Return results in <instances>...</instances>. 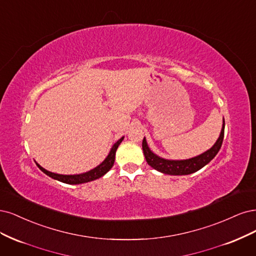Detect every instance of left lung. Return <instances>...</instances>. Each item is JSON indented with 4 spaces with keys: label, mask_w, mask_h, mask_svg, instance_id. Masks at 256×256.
<instances>
[{
    "label": "left lung",
    "mask_w": 256,
    "mask_h": 256,
    "mask_svg": "<svg viewBox=\"0 0 256 256\" xmlns=\"http://www.w3.org/2000/svg\"><path fill=\"white\" fill-rule=\"evenodd\" d=\"M224 126L226 124H224H224H222L220 136L216 142V144H214L210 150L196 156V158L184 160H164L160 158V156L154 154L150 150V148L148 146L146 138H144L142 150H144L146 160L152 168L162 173H164V174H170V176L190 174V173H194L203 168L205 164H208L217 155L222 146V142H224Z\"/></svg>",
    "instance_id": "obj_1"
}]
</instances>
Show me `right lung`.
Masks as SVG:
<instances>
[{
	"instance_id": "right-lung-1",
	"label": "right lung",
	"mask_w": 256,
	"mask_h": 256,
	"mask_svg": "<svg viewBox=\"0 0 256 256\" xmlns=\"http://www.w3.org/2000/svg\"><path fill=\"white\" fill-rule=\"evenodd\" d=\"M124 137H121L118 142L114 144L112 148V150L110 152V154L107 155V158L102 162V164H98V167L94 168L92 170H90L88 172L85 173H80V174H74V176H64V174H57V173H53L46 170L44 168H42L36 162V164L38 166V168L42 171L44 173H46V176H48L50 178L60 180V182L66 183V184H83V183H87V182H92V180H94L98 178L103 176L105 173L108 172L110 170V168L114 166V155H116V151L118 149L119 144L122 142V140Z\"/></svg>"
}]
</instances>
